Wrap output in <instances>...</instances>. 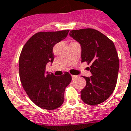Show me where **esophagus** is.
<instances>
[{"mask_svg": "<svg viewBox=\"0 0 131 131\" xmlns=\"http://www.w3.org/2000/svg\"><path fill=\"white\" fill-rule=\"evenodd\" d=\"M77 76L72 75V80H74V79H77Z\"/></svg>", "mask_w": 131, "mask_h": 131, "instance_id": "34e87169", "label": "esophagus"}]
</instances>
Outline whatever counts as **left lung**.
I'll list each match as a JSON object with an SVG mask.
<instances>
[{
  "mask_svg": "<svg viewBox=\"0 0 131 131\" xmlns=\"http://www.w3.org/2000/svg\"><path fill=\"white\" fill-rule=\"evenodd\" d=\"M70 37L81 47V62L90 66V77H83L86 86L81 91V99L89 105L103 103L115 90L119 60L115 45L105 35L93 28L71 30Z\"/></svg>",
  "mask_w": 131,
  "mask_h": 131,
  "instance_id": "8db88e82",
  "label": "left lung"
}]
</instances>
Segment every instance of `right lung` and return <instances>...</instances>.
<instances>
[{
	"label": "right lung",
	"mask_w": 131,
	"mask_h": 131,
	"mask_svg": "<svg viewBox=\"0 0 131 131\" xmlns=\"http://www.w3.org/2000/svg\"><path fill=\"white\" fill-rule=\"evenodd\" d=\"M69 32H37L26 42L20 55L19 74L23 89L35 105L44 109L54 110L62 105L65 88L72 80L67 72L56 77L46 71L47 64L54 60V46L67 37Z\"/></svg>",
	"instance_id": "1"
}]
</instances>
